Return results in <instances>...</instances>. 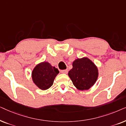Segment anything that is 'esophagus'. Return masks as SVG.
I'll list each match as a JSON object with an SVG mask.
<instances>
[{
    "instance_id": "obj_1",
    "label": "esophagus",
    "mask_w": 126,
    "mask_h": 126,
    "mask_svg": "<svg viewBox=\"0 0 126 126\" xmlns=\"http://www.w3.org/2000/svg\"><path fill=\"white\" fill-rule=\"evenodd\" d=\"M68 70H67V69H66V70H61V72L62 73H64V74H67L68 73Z\"/></svg>"
}]
</instances>
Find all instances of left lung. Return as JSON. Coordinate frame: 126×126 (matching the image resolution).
Instances as JSON below:
<instances>
[{
	"label": "left lung",
	"mask_w": 126,
	"mask_h": 126,
	"mask_svg": "<svg viewBox=\"0 0 126 126\" xmlns=\"http://www.w3.org/2000/svg\"><path fill=\"white\" fill-rule=\"evenodd\" d=\"M72 66L68 76L77 89L88 90L95 84L99 76V70L90 59L87 57L77 58L73 62Z\"/></svg>",
	"instance_id": "8db88e82"
}]
</instances>
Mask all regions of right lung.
Wrapping results in <instances>:
<instances>
[{
	"instance_id": "obj_1",
	"label": "right lung",
	"mask_w": 126,
	"mask_h": 126,
	"mask_svg": "<svg viewBox=\"0 0 126 126\" xmlns=\"http://www.w3.org/2000/svg\"><path fill=\"white\" fill-rule=\"evenodd\" d=\"M59 71L48 62L39 63L32 70V77L35 85L41 90H46L50 88Z\"/></svg>"
}]
</instances>
